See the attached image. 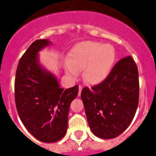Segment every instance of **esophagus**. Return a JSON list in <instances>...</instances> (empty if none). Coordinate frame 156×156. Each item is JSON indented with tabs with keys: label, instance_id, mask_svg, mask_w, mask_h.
Returning a JSON list of instances; mask_svg holds the SVG:
<instances>
[{
	"label": "esophagus",
	"instance_id": "esophagus-1",
	"mask_svg": "<svg viewBox=\"0 0 156 156\" xmlns=\"http://www.w3.org/2000/svg\"><path fill=\"white\" fill-rule=\"evenodd\" d=\"M78 90H79V91H78V96H80L82 90H83V87H82V86H79V87H78Z\"/></svg>",
	"mask_w": 156,
	"mask_h": 156
}]
</instances>
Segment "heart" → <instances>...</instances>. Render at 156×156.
Returning a JSON list of instances; mask_svg holds the SVG:
<instances>
[{
  "label": "heart",
  "mask_w": 156,
  "mask_h": 156,
  "mask_svg": "<svg viewBox=\"0 0 156 156\" xmlns=\"http://www.w3.org/2000/svg\"><path fill=\"white\" fill-rule=\"evenodd\" d=\"M116 60L113 46L95 41H83L74 45L65 65L66 73L76 78L83 70V79L90 85H99L110 75Z\"/></svg>",
  "instance_id": "heart-1"
}]
</instances>
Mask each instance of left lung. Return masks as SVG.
Listing matches in <instances>:
<instances>
[{"mask_svg":"<svg viewBox=\"0 0 156 156\" xmlns=\"http://www.w3.org/2000/svg\"><path fill=\"white\" fill-rule=\"evenodd\" d=\"M138 71L131 56L121 59L102 83L84 87L81 98L88 125L96 137L116 138L128 128L137 111Z\"/></svg>","mask_w":156,"mask_h":156,"instance_id":"8db88e82","label":"left lung"}]
</instances>
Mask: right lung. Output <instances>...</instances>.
I'll return each mask as SVG.
<instances>
[{
	"instance_id": "add662e5",
	"label": "right lung",
	"mask_w": 156,
	"mask_h": 156,
	"mask_svg": "<svg viewBox=\"0 0 156 156\" xmlns=\"http://www.w3.org/2000/svg\"><path fill=\"white\" fill-rule=\"evenodd\" d=\"M52 44L48 40L32 43L18 62L16 71L15 103L26 129L40 142L55 143L66 135L69 106L78 87L66 90L41 65L39 52Z\"/></svg>"
}]
</instances>
